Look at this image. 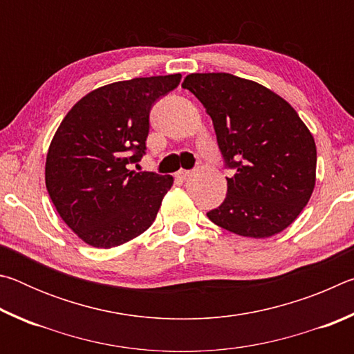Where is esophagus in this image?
<instances>
[{
  "mask_svg": "<svg viewBox=\"0 0 354 354\" xmlns=\"http://www.w3.org/2000/svg\"><path fill=\"white\" fill-rule=\"evenodd\" d=\"M190 175H192L190 170H179V171L176 173V176H178L179 179H187Z\"/></svg>",
  "mask_w": 354,
  "mask_h": 354,
  "instance_id": "esophagus-1",
  "label": "esophagus"
}]
</instances>
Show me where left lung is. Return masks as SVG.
Here are the masks:
<instances>
[{"label": "left lung", "instance_id": "left-lung-1", "mask_svg": "<svg viewBox=\"0 0 354 354\" xmlns=\"http://www.w3.org/2000/svg\"><path fill=\"white\" fill-rule=\"evenodd\" d=\"M183 87L206 107L225 167L234 170L209 220L243 237L286 230L315 185V142L297 111L270 88L230 73H192Z\"/></svg>", "mask_w": 354, "mask_h": 354}]
</instances>
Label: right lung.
<instances>
[{
  "label": "right lung",
  "mask_w": 354,
  "mask_h": 354,
  "mask_svg": "<svg viewBox=\"0 0 354 354\" xmlns=\"http://www.w3.org/2000/svg\"><path fill=\"white\" fill-rule=\"evenodd\" d=\"M179 81L176 73L107 84L77 101L53 137L46 190L70 230L92 247H118L153 225L173 178L128 165L145 154L151 107Z\"/></svg>",
  "instance_id": "obj_1"
}]
</instances>
